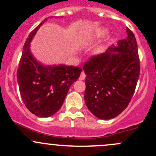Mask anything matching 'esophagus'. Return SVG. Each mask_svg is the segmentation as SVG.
I'll return each mask as SVG.
<instances>
[{
    "label": "esophagus",
    "instance_id": "1",
    "mask_svg": "<svg viewBox=\"0 0 156 156\" xmlns=\"http://www.w3.org/2000/svg\"><path fill=\"white\" fill-rule=\"evenodd\" d=\"M85 78H86L85 73H84V71H82V72H81V75H80L79 79L80 80H84V79H85Z\"/></svg>",
    "mask_w": 156,
    "mask_h": 156
}]
</instances>
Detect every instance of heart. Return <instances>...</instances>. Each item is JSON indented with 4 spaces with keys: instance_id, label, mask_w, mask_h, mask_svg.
Segmentation results:
<instances>
[{
    "instance_id": "1",
    "label": "heart",
    "mask_w": 156,
    "mask_h": 156,
    "mask_svg": "<svg viewBox=\"0 0 156 156\" xmlns=\"http://www.w3.org/2000/svg\"><path fill=\"white\" fill-rule=\"evenodd\" d=\"M107 34V30L106 29H101V30H97L95 32H94L93 34H91L88 37V40L92 41V40H96V39L100 38V37H103L106 34ZM105 46L101 45V46H99L98 48H97L94 50L96 54H100V53H103L105 50Z\"/></svg>"
}]
</instances>
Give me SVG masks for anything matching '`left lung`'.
<instances>
[{
  "instance_id": "1",
  "label": "left lung",
  "mask_w": 156,
  "mask_h": 156,
  "mask_svg": "<svg viewBox=\"0 0 156 156\" xmlns=\"http://www.w3.org/2000/svg\"><path fill=\"white\" fill-rule=\"evenodd\" d=\"M127 37L105 53L91 56L84 63V101L98 119H111L128 106L140 75L137 43L127 28ZM118 52L115 54L114 51Z\"/></svg>"
}]
</instances>
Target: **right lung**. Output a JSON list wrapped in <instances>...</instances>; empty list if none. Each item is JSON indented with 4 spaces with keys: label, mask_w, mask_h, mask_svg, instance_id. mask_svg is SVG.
Returning <instances> with one entry per match:
<instances>
[{
    "label": "right lung",
    "mask_w": 156,
    "mask_h": 156,
    "mask_svg": "<svg viewBox=\"0 0 156 156\" xmlns=\"http://www.w3.org/2000/svg\"><path fill=\"white\" fill-rule=\"evenodd\" d=\"M48 19L31 31L23 47L17 69V81L26 108L38 117L53 115L62 106L71 85L82 69L66 65L44 66L30 52V42Z\"/></svg>",
    "instance_id": "1"
}]
</instances>
